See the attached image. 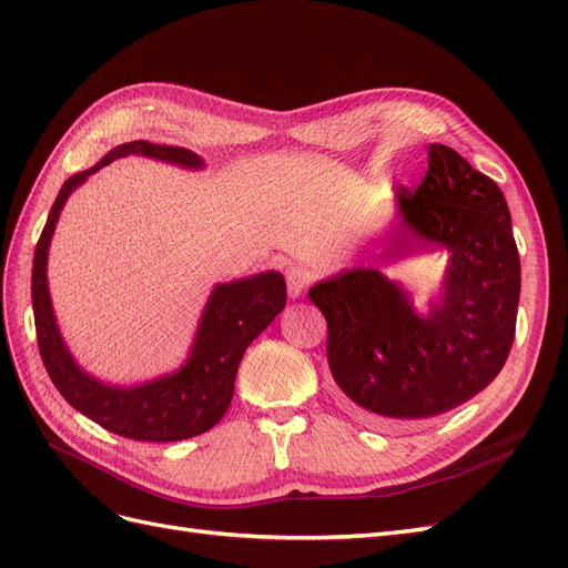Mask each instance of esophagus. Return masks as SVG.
<instances>
[{
    "instance_id": "1",
    "label": "esophagus",
    "mask_w": 568,
    "mask_h": 568,
    "mask_svg": "<svg viewBox=\"0 0 568 568\" xmlns=\"http://www.w3.org/2000/svg\"><path fill=\"white\" fill-rule=\"evenodd\" d=\"M311 282H313L311 267H305L301 263H294L286 267V288H288L291 298H301L303 291L311 286Z\"/></svg>"
}]
</instances>
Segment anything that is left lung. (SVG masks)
Here are the masks:
<instances>
[{
    "label": "left lung",
    "instance_id": "8db88e82",
    "mask_svg": "<svg viewBox=\"0 0 568 568\" xmlns=\"http://www.w3.org/2000/svg\"><path fill=\"white\" fill-rule=\"evenodd\" d=\"M400 227L379 261L448 248L443 296L426 317L374 267L315 284L326 359L338 388L379 426L443 415L484 390L507 363L517 332L521 265L505 194L450 146H428V170L395 186Z\"/></svg>",
    "mask_w": 568,
    "mask_h": 568
}]
</instances>
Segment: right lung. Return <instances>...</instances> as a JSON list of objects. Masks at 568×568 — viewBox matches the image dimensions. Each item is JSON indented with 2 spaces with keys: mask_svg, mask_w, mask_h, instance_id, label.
Instances as JSON below:
<instances>
[{
  "mask_svg": "<svg viewBox=\"0 0 568 568\" xmlns=\"http://www.w3.org/2000/svg\"><path fill=\"white\" fill-rule=\"evenodd\" d=\"M130 153L184 168L203 165L196 153L189 149L136 140L115 146L94 168L65 180L51 205L47 225L36 246V261H32V311H36L38 346L49 379L54 382L63 398L84 417L104 426L106 432L149 443L184 440L205 434L225 417L232 403L239 363H242L251 341L284 311L286 284L280 272H263L255 277L217 284L205 303L186 365L163 379L134 388H118L84 374L68 353L54 311H51L47 288L49 242L63 203L73 189L99 168L130 156Z\"/></svg>",
  "mask_w": 568,
  "mask_h": 568,
  "instance_id": "1",
  "label": "right lung"
}]
</instances>
